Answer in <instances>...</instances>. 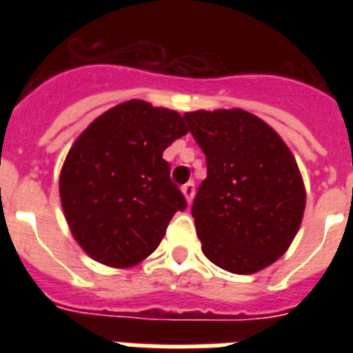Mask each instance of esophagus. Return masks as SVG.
I'll use <instances>...</instances> for the list:
<instances>
[{
    "label": "esophagus",
    "instance_id": "esophagus-1",
    "mask_svg": "<svg viewBox=\"0 0 353 353\" xmlns=\"http://www.w3.org/2000/svg\"><path fill=\"white\" fill-rule=\"evenodd\" d=\"M183 196H185V199H187L188 203H192L194 199V194H196V187H194V181H188L187 185H183Z\"/></svg>",
    "mask_w": 353,
    "mask_h": 353
}]
</instances>
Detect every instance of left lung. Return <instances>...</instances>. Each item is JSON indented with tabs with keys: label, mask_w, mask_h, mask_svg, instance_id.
Listing matches in <instances>:
<instances>
[{
	"label": "left lung",
	"mask_w": 353,
	"mask_h": 353,
	"mask_svg": "<svg viewBox=\"0 0 353 353\" xmlns=\"http://www.w3.org/2000/svg\"><path fill=\"white\" fill-rule=\"evenodd\" d=\"M183 117L207 159L192 205L201 251L229 273L262 271L288 251L304 216L295 157L273 128L243 110Z\"/></svg>",
	"instance_id": "8db88e82"
}]
</instances>
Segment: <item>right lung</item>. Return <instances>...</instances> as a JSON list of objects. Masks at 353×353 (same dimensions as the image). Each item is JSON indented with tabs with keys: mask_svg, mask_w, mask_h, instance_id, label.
Masks as SVG:
<instances>
[{
	"mask_svg": "<svg viewBox=\"0 0 353 353\" xmlns=\"http://www.w3.org/2000/svg\"><path fill=\"white\" fill-rule=\"evenodd\" d=\"M177 112L128 101L95 119L69 150L60 199L79 245L110 268H132L157 249L187 209L163 152L187 135Z\"/></svg>",
	"mask_w": 353,
	"mask_h": 353,
	"instance_id": "1",
	"label": "right lung"
}]
</instances>
